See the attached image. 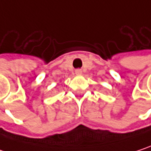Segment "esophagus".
<instances>
[{
    "label": "esophagus",
    "instance_id": "esophagus-1",
    "mask_svg": "<svg viewBox=\"0 0 151 151\" xmlns=\"http://www.w3.org/2000/svg\"><path fill=\"white\" fill-rule=\"evenodd\" d=\"M75 74L76 75H81V74H82V72H81V70H76Z\"/></svg>",
    "mask_w": 151,
    "mask_h": 151
}]
</instances>
